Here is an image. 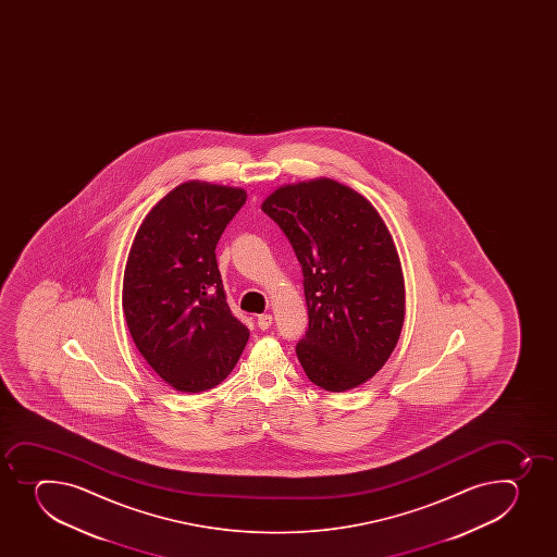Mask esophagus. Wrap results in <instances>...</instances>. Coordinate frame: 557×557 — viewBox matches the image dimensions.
<instances>
[{
    "label": "esophagus",
    "instance_id": "34e87169",
    "mask_svg": "<svg viewBox=\"0 0 557 557\" xmlns=\"http://www.w3.org/2000/svg\"><path fill=\"white\" fill-rule=\"evenodd\" d=\"M272 325V315L270 314H261L258 315V326L261 331H267L269 326Z\"/></svg>",
    "mask_w": 557,
    "mask_h": 557
}]
</instances>
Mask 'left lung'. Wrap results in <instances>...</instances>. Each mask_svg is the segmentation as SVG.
Listing matches in <instances>:
<instances>
[{
  "label": "left lung",
  "instance_id": "1",
  "mask_svg": "<svg viewBox=\"0 0 557 557\" xmlns=\"http://www.w3.org/2000/svg\"><path fill=\"white\" fill-rule=\"evenodd\" d=\"M304 270L309 331L296 345L314 385H363L396 348L405 321V280L396 245L369 199L320 177L285 185L261 205Z\"/></svg>",
  "mask_w": 557,
  "mask_h": 557
}]
</instances>
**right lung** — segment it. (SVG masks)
I'll return each instance as SVG.
<instances>
[{
  "label": "right lung",
  "mask_w": 557,
  "mask_h": 557,
  "mask_svg": "<svg viewBox=\"0 0 557 557\" xmlns=\"http://www.w3.org/2000/svg\"><path fill=\"white\" fill-rule=\"evenodd\" d=\"M245 201L243 188L182 183L134 237L123 314L141 356L176 391L220 385L250 336L228 309L215 261V245Z\"/></svg>",
  "instance_id": "right-lung-1"
}]
</instances>
